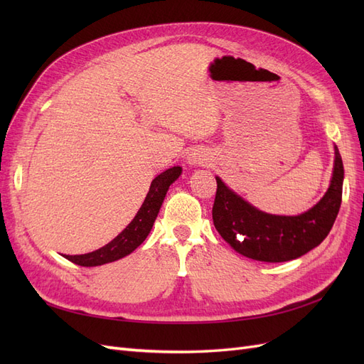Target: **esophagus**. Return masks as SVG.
<instances>
[{
  "instance_id": "obj_1",
  "label": "esophagus",
  "mask_w": 364,
  "mask_h": 364,
  "mask_svg": "<svg viewBox=\"0 0 364 364\" xmlns=\"http://www.w3.org/2000/svg\"><path fill=\"white\" fill-rule=\"evenodd\" d=\"M186 159H188L190 165H203L209 162V155L202 149H194L193 151H190V155Z\"/></svg>"
}]
</instances>
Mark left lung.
<instances>
[{
    "mask_svg": "<svg viewBox=\"0 0 364 364\" xmlns=\"http://www.w3.org/2000/svg\"><path fill=\"white\" fill-rule=\"evenodd\" d=\"M343 162L334 146V170L325 196L299 215L259 211L218 178L213 220L218 234L235 252L264 262L296 259L317 247L331 230L341 203Z\"/></svg>",
    "mask_w": 364,
    "mask_h": 364,
    "instance_id": "obj_1",
    "label": "left lung"
}]
</instances>
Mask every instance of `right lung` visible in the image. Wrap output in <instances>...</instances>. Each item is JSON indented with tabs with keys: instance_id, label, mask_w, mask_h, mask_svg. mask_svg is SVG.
Here are the masks:
<instances>
[{
	"instance_id": "right-lung-1",
	"label": "right lung",
	"mask_w": 364,
	"mask_h": 364,
	"mask_svg": "<svg viewBox=\"0 0 364 364\" xmlns=\"http://www.w3.org/2000/svg\"><path fill=\"white\" fill-rule=\"evenodd\" d=\"M182 173V167H171L165 170L164 173L158 174L155 179L151 181L150 190L146 196L144 203L139 208L138 214L135 218L127 225V228L119 232L111 243L106 246L97 249L94 252L85 253V255H63L71 262L77 264V266L83 267H95L103 266L107 262H114L117 259H121L127 257L129 253L134 252L142 241L147 238L150 230L153 228V223L158 217L159 209L162 206V202L165 199L170 185L179 178Z\"/></svg>"
}]
</instances>
